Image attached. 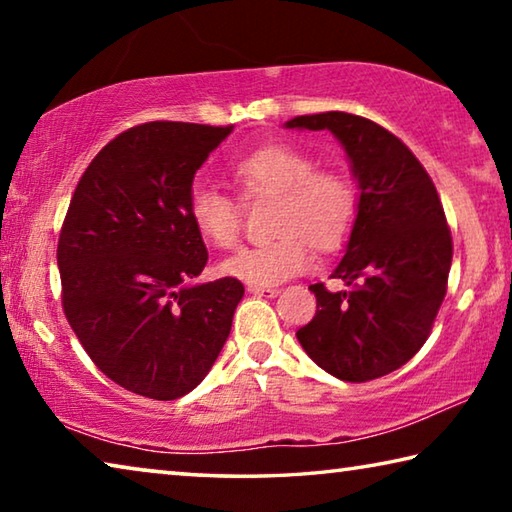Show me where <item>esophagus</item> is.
<instances>
[{
    "label": "esophagus",
    "instance_id": "1",
    "mask_svg": "<svg viewBox=\"0 0 512 512\" xmlns=\"http://www.w3.org/2000/svg\"><path fill=\"white\" fill-rule=\"evenodd\" d=\"M246 291L253 293V296H271V298L280 293V289H277V287H255V284H248Z\"/></svg>",
    "mask_w": 512,
    "mask_h": 512
}]
</instances>
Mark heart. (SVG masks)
<instances>
[{
  "label": "heart",
  "mask_w": 512,
  "mask_h": 512,
  "mask_svg": "<svg viewBox=\"0 0 512 512\" xmlns=\"http://www.w3.org/2000/svg\"><path fill=\"white\" fill-rule=\"evenodd\" d=\"M241 201L273 198L271 241L241 248L221 262V273L255 287H273L311 264L309 244L339 246L357 214V192L339 169L316 167L307 151L266 144L230 164ZM187 214L207 244L230 248L241 232V203L221 189L194 185Z\"/></svg>",
  "instance_id": "1"
}]
</instances>
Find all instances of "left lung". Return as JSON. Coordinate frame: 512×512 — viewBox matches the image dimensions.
Segmentation results:
<instances>
[{"instance_id":"left-lung-1","label":"left lung","mask_w":512,"mask_h":512,"mask_svg":"<svg viewBox=\"0 0 512 512\" xmlns=\"http://www.w3.org/2000/svg\"><path fill=\"white\" fill-rule=\"evenodd\" d=\"M287 128L329 131L359 180V207L332 277L311 284L316 316L296 336L329 375L370 381L404 366L429 339L447 293L454 244L436 185L400 137L350 112H320Z\"/></svg>"}]
</instances>
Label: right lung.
<instances>
[{
    "instance_id": "obj_1",
    "label": "right lung",
    "mask_w": 512,
    "mask_h": 512,
    "mask_svg": "<svg viewBox=\"0 0 512 512\" xmlns=\"http://www.w3.org/2000/svg\"><path fill=\"white\" fill-rule=\"evenodd\" d=\"M235 126L146 121L97 153L58 237L63 311L103 375L151 400L201 384L244 298L207 264L187 214L194 173Z\"/></svg>"
}]
</instances>
